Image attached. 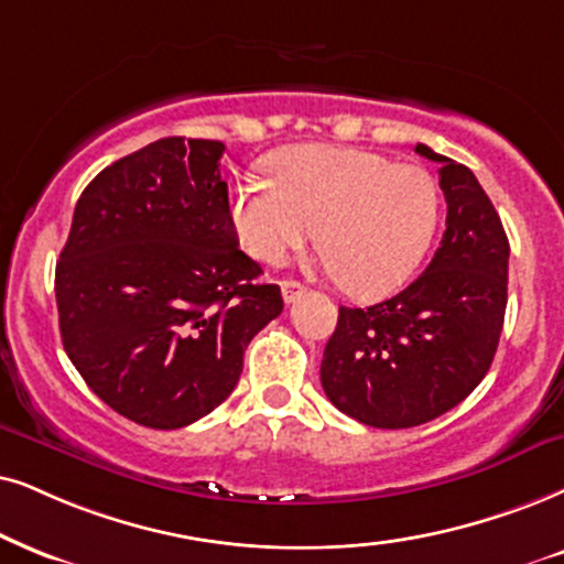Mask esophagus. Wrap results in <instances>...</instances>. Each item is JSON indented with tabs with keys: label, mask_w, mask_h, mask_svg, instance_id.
<instances>
[{
	"label": "esophagus",
	"mask_w": 564,
	"mask_h": 564,
	"mask_svg": "<svg viewBox=\"0 0 564 564\" xmlns=\"http://www.w3.org/2000/svg\"><path fill=\"white\" fill-rule=\"evenodd\" d=\"M281 291H283V299H286V304H291L304 294L306 286H304V283H299V281H283Z\"/></svg>",
	"instance_id": "obj_1"
}]
</instances>
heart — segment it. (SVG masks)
<instances>
[{
  "label": "heart",
  "mask_w": 564,
  "mask_h": 564,
  "mask_svg": "<svg viewBox=\"0 0 564 564\" xmlns=\"http://www.w3.org/2000/svg\"><path fill=\"white\" fill-rule=\"evenodd\" d=\"M239 182L229 218L249 258L281 265L315 234L325 270L356 299L401 289L432 245L440 189L430 171L344 145H294Z\"/></svg>",
  "instance_id": "b5f03b06"
}]
</instances>
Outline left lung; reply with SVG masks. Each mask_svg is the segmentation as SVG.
Here are the masks:
<instances>
[{
    "label": "left lung",
    "mask_w": 564,
    "mask_h": 564,
    "mask_svg": "<svg viewBox=\"0 0 564 564\" xmlns=\"http://www.w3.org/2000/svg\"><path fill=\"white\" fill-rule=\"evenodd\" d=\"M440 163L445 234L422 275L367 310L340 306L319 367L338 411L377 430H409L458 405L489 372L508 306L510 245L471 169Z\"/></svg>",
    "instance_id": "left-lung-1"
}]
</instances>
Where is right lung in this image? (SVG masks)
I'll return each mask as SVG.
<instances>
[{"label":"right lung","mask_w":564,"mask_h":564,"mask_svg":"<svg viewBox=\"0 0 564 564\" xmlns=\"http://www.w3.org/2000/svg\"><path fill=\"white\" fill-rule=\"evenodd\" d=\"M218 140L163 138L83 189L56 262L62 344L106 405L180 430L237 388L281 289L239 249Z\"/></svg>","instance_id":"right-lung-1"}]
</instances>
